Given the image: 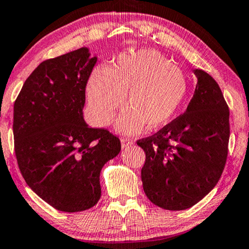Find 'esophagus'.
I'll return each instance as SVG.
<instances>
[{
  "label": "esophagus",
  "mask_w": 249,
  "mask_h": 249,
  "mask_svg": "<svg viewBox=\"0 0 249 249\" xmlns=\"http://www.w3.org/2000/svg\"><path fill=\"white\" fill-rule=\"evenodd\" d=\"M121 142H122V148H127L128 146H131V144H133L134 142L132 140H130V139H122L121 140Z\"/></svg>",
  "instance_id": "34e87169"
}]
</instances>
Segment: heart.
<instances>
[{
  "mask_svg": "<svg viewBox=\"0 0 249 249\" xmlns=\"http://www.w3.org/2000/svg\"><path fill=\"white\" fill-rule=\"evenodd\" d=\"M187 83L180 69L153 49L118 56L114 67H97L86 87L92 118L101 126L110 124L116 110L128 106L116 122V130L135 134L148 125L164 126L184 101ZM127 95H124V93Z\"/></svg>",
  "mask_w": 249,
  "mask_h": 249,
  "instance_id": "1",
  "label": "heart"
}]
</instances>
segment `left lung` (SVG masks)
Returning <instances> with one entry per match:
<instances>
[{
	"label": "left lung",
	"instance_id": "1",
	"mask_svg": "<svg viewBox=\"0 0 249 249\" xmlns=\"http://www.w3.org/2000/svg\"><path fill=\"white\" fill-rule=\"evenodd\" d=\"M186 111L152 137L138 141L146 153L141 180L147 197L166 210H184L218 182L228 157L230 111L221 88L200 69Z\"/></svg>",
	"mask_w": 249,
	"mask_h": 249
}]
</instances>
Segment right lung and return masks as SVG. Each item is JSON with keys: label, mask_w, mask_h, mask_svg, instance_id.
I'll return each mask as SVG.
<instances>
[{"label": "right lung", "mask_w": 249, "mask_h": 249, "mask_svg": "<svg viewBox=\"0 0 249 249\" xmlns=\"http://www.w3.org/2000/svg\"><path fill=\"white\" fill-rule=\"evenodd\" d=\"M97 57L87 47L42 62L14 106L18 166L34 193L65 213L92 208L101 197L100 172L121 141L84 119L85 89Z\"/></svg>", "instance_id": "1"}]
</instances>
